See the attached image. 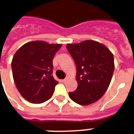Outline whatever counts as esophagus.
I'll return each instance as SVG.
<instances>
[{"mask_svg": "<svg viewBox=\"0 0 134 134\" xmlns=\"http://www.w3.org/2000/svg\"><path fill=\"white\" fill-rule=\"evenodd\" d=\"M67 80V77H66V78H65L64 79H63V80H61V81H62V82H65Z\"/></svg>", "mask_w": 134, "mask_h": 134, "instance_id": "1", "label": "esophagus"}]
</instances>
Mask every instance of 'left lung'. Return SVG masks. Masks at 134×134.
<instances>
[{
  "instance_id": "1",
  "label": "left lung",
  "mask_w": 134,
  "mask_h": 134,
  "mask_svg": "<svg viewBox=\"0 0 134 134\" xmlns=\"http://www.w3.org/2000/svg\"><path fill=\"white\" fill-rule=\"evenodd\" d=\"M66 47L76 65L78 83L69 98L81 105L93 103L110 85L115 69L113 55L105 46L90 40Z\"/></svg>"
}]
</instances>
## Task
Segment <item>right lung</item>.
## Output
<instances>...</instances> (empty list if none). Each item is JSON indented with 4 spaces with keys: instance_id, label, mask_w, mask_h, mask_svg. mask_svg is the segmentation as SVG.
<instances>
[{
    "instance_id": "1",
    "label": "right lung",
    "mask_w": 134,
    "mask_h": 134,
    "mask_svg": "<svg viewBox=\"0 0 134 134\" xmlns=\"http://www.w3.org/2000/svg\"><path fill=\"white\" fill-rule=\"evenodd\" d=\"M61 46L35 41L25 43L15 53L11 63L13 79L27 101L42 103L53 96L58 83L53 76V60Z\"/></svg>"
}]
</instances>
